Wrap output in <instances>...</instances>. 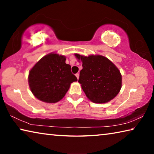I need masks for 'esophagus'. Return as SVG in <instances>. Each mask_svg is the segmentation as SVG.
Wrapping results in <instances>:
<instances>
[{
	"label": "esophagus",
	"mask_w": 154,
	"mask_h": 154,
	"mask_svg": "<svg viewBox=\"0 0 154 154\" xmlns=\"http://www.w3.org/2000/svg\"><path fill=\"white\" fill-rule=\"evenodd\" d=\"M75 76L77 77V79H79V73H77L76 75H75Z\"/></svg>",
	"instance_id": "34e87169"
}]
</instances>
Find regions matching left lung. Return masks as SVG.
<instances>
[{
    "mask_svg": "<svg viewBox=\"0 0 154 154\" xmlns=\"http://www.w3.org/2000/svg\"><path fill=\"white\" fill-rule=\"evenodd\" d=\"M82 62L78 82L90 100L106 103L118 94L122 88V75L111 60L100 55L85 56L75 54Z\"/></svg>",
    "mask_w": 154,
    "mask_h": 154,
    "instance_id": "left-lung-1",
    "label": "left lung"
}]
</instances>
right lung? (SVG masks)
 I'll use <instances>...</instances> for the list:
<instances>
[{"instance_id": "add662e5", "label": "right lung", "mask_w": 154, "mask_h": 154, "mask_svg": "<svg viewBox=\"0 0 154 154\" xmlns=\"http://www.w3.org/2000/svg\"><path fill=\"white\" fill-rule=\"evenodd\" d=\"M66 56L52 52L43 56L30 69L28 81L35 97L47 103L64 98L70 85L77 79L66 64Z\"/></svg>"}]
</instances>
